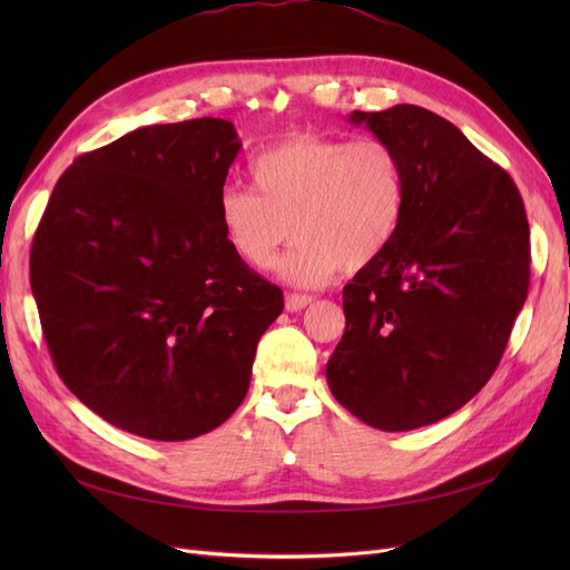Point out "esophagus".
Listing matches in <instances>:
<instances>
[{
    "label": "esophagus",
    "instance_id": "esophagus-1",
    "mask_svg": "<svg viewBox=\"0 0 570 570\" xmlns=\"http://www.w3.org/2000/svg\"><path fill=\"white\" fill-rule=\"evenodd\" d=\"M314 302V297H308V295H297V292H289V295L285 297V308L287 312H302V308H306L308 304Z\"/></svg>",
    "mask_w": 570,
    "mask_h": 570
}]
</instances>
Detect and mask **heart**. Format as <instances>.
Segmentation results:
<instances>
[{
    "label": "heart",
    "instance_id": "1",
    "mask_svg": "<svg viewBox=\"0 0 570 570\" xmlns=\"http://www.w3.org/2000/svg\"><path fill=\"white\" fill-rule=\"evenodd\" d=\"M249 174L254 193L228 187L218 199L223 237L239 262L268 268L295 230L297 245L278 264L292 285L321 287L337 271L371 266L400 226L402 161L375 137L289 135Z\"/></svg>",
    "mask_w": 570,
    "mask_h": 570
}]
</instances>
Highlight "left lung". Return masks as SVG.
I'll use <instances>...</instances> for the list:
<instances>
[{
	"label": "left lung",
	"mask_w": 570,
	"mask_h": 570,
	"mask_svg": "<svg viewBox=\"0 0 570 570\" xmlns=\"http://www.w3.org/2000/svg\"><path fill=\"white\" fill-rule=\"evenodd\" d=\"M404 170L390 245L342 289L347 325L325 377L371 428L438 423L482 390L530 281V230L507 170L450 120L413 105L352 111Z\"/></svg>",
	"instance_id": "8db88e82"
}]
</instances>
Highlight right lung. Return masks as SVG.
Returning a JSON list of instances; mask_svg holds the SVG:
<instances>
[{
	"instance_id": "obj_1",
	"label": "right lung",
	"mask_w": 570,
	"mask_h": 570,
	"mask_svg": "<svg viewBox=\"0 0 570 570\" xmlns=\"http://www.w3.org/2000/svg\"><path fill=\"white\" fill-rule=\"evenodd\" d=\"M230 120L142 126L59 178L30 252L57 373L107 423L161 442L228 421L283 292L230 252Z\"/></svg>"
}]
</instances>
